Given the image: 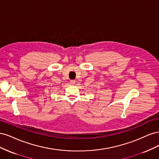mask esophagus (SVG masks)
Instances as JSON below:
<instances>
[{"label":"esophagus","mask_w":159,"mask_h":159,"mask_svg":"<svg viewBox=\"0 0 159 159\" xmlns=\"http://www.w3.org/2000/svg\"><path fill=\"white\" fill-rule=\"evenodd\" d=\"M70 84H71V85H74V84H75V80H71V81H70Z\"/></svg>","instance_id":"34e87169"}]
</instances>
